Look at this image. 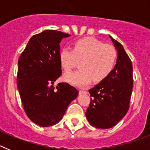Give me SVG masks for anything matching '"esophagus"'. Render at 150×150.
<instances>
[{"mask_svg":"<svg viewBox=\"0 0 150 150\" xmlns=\"http://www.w3.org/2000/svg\"><path fill=\"white\" fill-rule=\"evenodd\" d=\"M87 91L84 90H79V94H86Z\"/></svg>","mask_w":150,"mask_h":150,"instance_id":"1","label":"esophagus"}]
</instances>
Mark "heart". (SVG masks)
Returning a JSON list of instances; mask_svg holds the SVG:
<instances>
[{"label":"heart","mask_w":150,"mask_h":150,"mask_svg":"<svg viewBox=\"0 0 150 150\" xmlns=\"http://www.w3.org/2000/svg\"><path fill=\"white\" fill-rule=\"evenodd\" d=\"M116 59L117 52L113 46L91 37L77 40L72 49L64 47L59 54V63L66 72L80 61L79 71L64 76L66 82L79 87L86 86L93 79L99 82L107 78L114 69Z\"/></svg>","instance_id":"b5f03b06"}]
</instances>
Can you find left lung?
<instances>
[{
    "instance_id": "left-lung-1",
    "label": "left lung",
    "mask_w": 150,
    "mask_h": 150,
    "mask_svg": "<svg viewBox=\"0 0 150 150\" xmlns=\"http://www.w3.org/2000/svg\"><path fill=\"white\" fill-rule=\"evenodd\" d=\"M118 57L109 76L88 90L91 98L86 116L90 125L97 128L116 125L129 109L133 88V67L122 45L110 36Z\"/></svg>"
}]
</instances>
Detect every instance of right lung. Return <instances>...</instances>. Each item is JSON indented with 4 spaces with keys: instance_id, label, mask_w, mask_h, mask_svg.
Wrapping results in <instances>:
<instances>
[{
    "instance_id": "1",
    "label": "right lung",
    "mask_w": 150,
    "mask_h": 150,
    "mask_svg": "<svg viewBox=\"0 0 150 150\" xmlns=\"http://www.w3.org/2000/svg\"><path fill=\"white\" fill-rule=\"evenodd\" d=\"M71 36L46 30L29 40L18 61L17 87L28 117L41 127L59 122L79 91L67 83L54 87L62 75L59 43Z\"/></svg>"
}]
</instances>
